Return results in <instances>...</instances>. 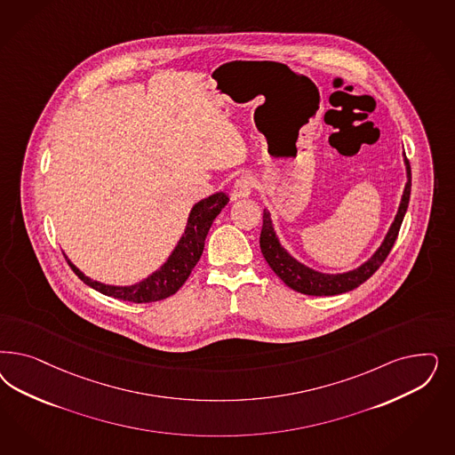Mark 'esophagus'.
I'll list each match as a JSON object with an SVG mask.
<instances>
[{
	"instance_id": "1",
	"label": "esophagus",
	"mask_w": 455,
	"mask_h": 455,
	"mask_svg": "<svg viewBox=\"0 0 455 455\" xmlns=\"http://www.w3.org/2000/svg\"><path fill=\"white\" fill-rule=\"evenodd\" d=\"M252 188H254V180H252V177L250 176H243L239 177L237 180L235 182V186H233V199H244V197H250L251 192H252Z\"/></svg>"
}]
</instances>
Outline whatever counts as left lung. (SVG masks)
I'll return each mask as SVG.
<instances>
[{
	"mask_svg": "<svg viewBox=\"0 0 455 455\" xmlns=\"http://www.w3.org/2000/svg\"><path fill=\"white\" fill-rule=\"evenodd\" d=\"M403 161L407 167V184H405L403 196H402V201H400L398 211H396L395 220L385 235L380 248L373 252V256L368 261L352 271L339 273V275H326V273L315 271L308 266L296 261L293 256L281 246L278 235L273 228L271 214L267 209H264L263 229H261V237H259L261 252H263L266 263L269 264V267L284 281L286 286H290L298 293L309 294V296H333V294L347 293V291H352L355 288H358L380 267L381 263L387 259L388 252L394 248V243H395L396 235L400 231L402 220L405 218L409 201H411V164L405 157V152H403Z\"/></svg>",
	"mask_w": 455,
	"mask_h": 455,
	"instance_id": "obj_1",
	"label": "left lung"
}]
</instances>
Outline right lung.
Here are the masks:
<instances>
[{"instance_id": "1", "label": "right lung", "mask_w": 455, "mask_h": 455, "mask_svg": "<svg viewBox=\"0 0 455 455\" xmlns=\"http://www.w3.org/2000/svg\"><path fill=\"white\" fill-rule=\"evenodd\" d=\"M229 203V197L224 192H216L192 207L188 226L182 237L177 243L176 250L169 259L162 264L161 269L150 276L135 283L132 286H112L85 276L67 256V263L74 269L75 275L90 288L107 296L132 301V303H152L165 299L176 293L177 290L189 278L194 266L201 259L204 251L205 235L209 233L212 220L218 218L222 207Z\"/></svg>"}]
</instances>
